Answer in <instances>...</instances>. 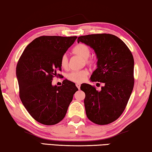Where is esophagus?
Here are the masks:
<instances>
[{"mask_svg": "<svg viewBox=\"0 0 152 152\" xmlns=\"http://www.w3.org/2000/svg\"><path fill=\"white\" fill-rule=\"evenodd\" d=\"M76 86L77 88H78V89H80V83H76Z\"/></svg>", "mask_w": 152, "mask_h": 152, "instance_id": "1", "label": "esophagus"}]
</instances>
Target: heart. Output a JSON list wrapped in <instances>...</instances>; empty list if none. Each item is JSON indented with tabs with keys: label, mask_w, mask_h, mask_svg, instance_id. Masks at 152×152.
<instances>
[{
	"label": "heart",
	"mask_w": 152,
	"mask_h": 152,
	"mask_svg": "<svg viewBox=\"0 0 152 152\" xmlns=\"http://www.w3.org/2000/svg\"><path fill=\"white\" fill-rule=\"evenodd\" d=\"M74 54H76L81 58L85 60V62L87 64H91L93 61L91 59H89V57L91 54L90 48L87 45L84 44H77L76 46L74 47L72 50ZM61 65L63 68H67L68 66V57L66 54H63L61 58ZM88 75V71L86 69L80 70V71H72L67 74V78L69 80L74 83H82L85 80Z\"/></svg>",
	"instance_id": "1"
}]
</instances>
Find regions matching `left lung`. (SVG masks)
<instances>
[{
    "label": "left lung",
    "instance_id": "1",
    "mask_svg": "<svg viewBox=\"0 0 152 152\" xmlns=\"http://www.w3.org/2000/svg\"><path fill=\"white\" fill-rule=\"evenodd\" d=\"M90 46L96 58L97 69L91 82L104 83L100 91L89 84L81 85L87 117L98 125H106L122 114L134 87V58L121 39L111 34L80 36L78 43Z\"/></svg>",
    "mask_w": 152,
    "mask_h": 152
}]
</instances>
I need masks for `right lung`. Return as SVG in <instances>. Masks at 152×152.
Wrapping results in <instances>:
<instances>
[{
    "mask_svg": "<svg viewBox=\"0 0 152 152\" xmlns=\"http://www.w3.org/2000/svg\"><path fill=\"white\" fill-rule=\"evenodd\" d=\"M76 39V36H41L26 47L18 61L16 76L20 99L40 124L50 126L61 121L78 90L68 80L58 87L52 84L56 71L61 69V58Z\"/></svg>",
    "mask_w": 152,
    "mask_h": 152,
    "instance_id": "1",
    "label": "right lung"
}]
</instances>
